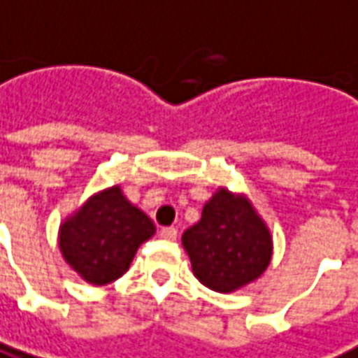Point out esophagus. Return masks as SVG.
I'll list each match as a JSON object with an SVG mask.
<instances>
[{"instance_id":"esophagus-1","label":"esophagus","mask_w":358,"mask_h":358,"mask_svg":"<svg viewBox=\"0 0 358 358\" xmlns=\"http://www.w3.org/2000/svg\"><path fill=\"white\" fill-rule=\"evenodd\" d=\"M160 237L166 241H176V237H178V229H176V227H162V229H160Z\"/></svg>"}]
</instances>
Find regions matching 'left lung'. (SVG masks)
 <instances>
[{
  "instance_id": "obj_1",
  "label": "left lung",
  "mask_w": 358,
  "mask_h": 358,
  "mask_svg": "<svg viewBox=\"0 0 358 358\" xmlns=\"http://www.w3.org/2000/svg\"><path fill=\"white\" fill-rule=\"evenodd\" d=\"M182 245L203 286L235 292L257 280L272 259V237L245 196L225 188L203 206L201 220L184 231Z\"/></svg>"
}]
</instances>
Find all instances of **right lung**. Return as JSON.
I'll return each instance as SVG.
<instances>
[{
  "label": "right lung",
  "mask_w": 358,
  "mask_h": 358,
  "mask_svg": "<svg viewBox=\"0 0 358 358\" xmlns=\"http://www.w3.org/2000/svg\"><path fill=\"white\" fill-rule=\"evenodd\" d=\"M155 231L147 213L113 186L92 196L60 225L58 245L64 261L84 280L103 286L129 271L137 249Z\"/></svg>",
  "instance_id": "add662e5"
}]
</instances>
